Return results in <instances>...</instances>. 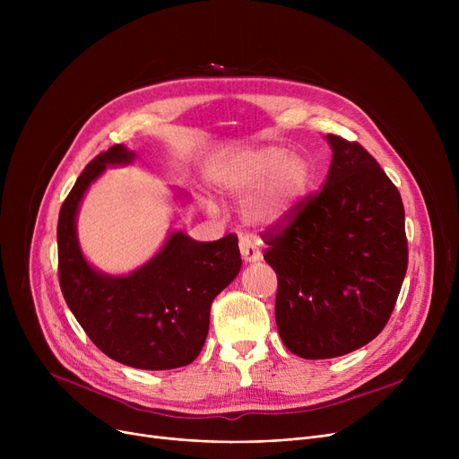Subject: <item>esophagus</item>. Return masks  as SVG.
<instances>
[{
  "label": "esophagus",
  "mask_w": 459,
  "mask_h": 459,
  "mask_svg": "<svg viewBox=\"0 0 459 459\" xmlns=\"http://www.w3.org/2000/svg\"><path fill=\"white\" fill-rule=\"evenodd\" d=\"M239 253H242V258L251 264V262H258L262 260V253L258 249V246L249 238H242L239 239Z\"/></svg>",
  "instance_id": "1"
}]
</instances>
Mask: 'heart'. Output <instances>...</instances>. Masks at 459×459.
Wrapping results in <instances>:
<instances>
[{
    "mask_svg": "<svg viewBox=\"0 0 459 459\" xmlns=\"http://www.w3.org/2000/svg\"><path fill=\"white\" fill-rule=\"evenodd\" d=\"M210 182L229 197H246L244 215L255 227H279L299 212L315 186V165L282 144L221 154L210 165Z\"/></svg>",
    "mask_w": 459,
    "mask_h": 459,
    "instance_id": "heart-1",
    "label": "heart"
}]
</instances>
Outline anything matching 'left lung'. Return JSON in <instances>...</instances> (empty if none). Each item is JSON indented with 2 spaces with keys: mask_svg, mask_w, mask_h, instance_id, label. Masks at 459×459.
I'll use <instances>...</instances> for the list:
<instances>
[{
  "mask_svg": "<svg viewBox=\"0 0 459 459\" xmlns=\"http://www.w3.org/2000/svg\"><path fill=\"white\" fill-rule=\"evenodd\" d=\"M325 139L333 160L322 191L262 236L279 281V334L303 359L341 357L376 339L407 270L400 191L359 143Z\"/></svg>",
  "mask_w": 459,
  "mask_h": 459,
  "instance_id": "8db88e82",
  "label": "left lung"
}]
</instances>
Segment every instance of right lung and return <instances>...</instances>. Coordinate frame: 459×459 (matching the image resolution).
I'll return each instance as SVG.
<instances>
[{"instance_id":"right-lung-1","label":"right lung","mask_w":459,"mask_h":459,"mask_svg":"<svg viewBox=\"0 0 459 459\" xmlns=\"http://www.w3.org/2000/svg\"><path fill=\"white\" fill-rule=\"evenodd\" d=\"M134 158V151L115 144L83 169L68 193L57 223L59 284L72 315L100 351L132 368L171 370L201 353L212 301L236 279L242 258L236 234L197 242L177 230L128 275L92 268L78 242L80 204L106 167L130 165Z\"/></svg>"}]
</instances>
